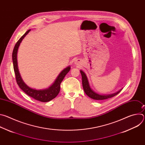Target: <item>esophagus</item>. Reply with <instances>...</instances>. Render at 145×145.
Wrapping results in <instances>:
<instances>
[{
    "instance_id": "obj_1",
    "label": "esophagus",
    "mask_w": 145,
    "mask_h": 145,
    "mask_svg": "<svg viewBox=\"0 0 145 145\" xmlns=\"http://www.w3.org/2000/svg\"><path fill=\"white\" fill-rule=\"evenodd\" d=\"M78 63V61H76V63H75V64H77V63Z\"/></svg>"
}]
</instances>
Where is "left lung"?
Masks as SVG:
<instances>
[{"label": "left lung", "instance_id": "obj_1", "mask_svg": "<svg viewBox=\"0 0 145 145\" xmlns=\"http://www.w3.org/2000/svg\"><path fill=\"white\" fill-rule=\"evenodd\" d=\"M80 73L81 74V77H82V87H83L84 91L85 92V93H86V95L89 96L90 98L93 99L94 100H105V99H107L108 98H111L112 97L114 96H115V95H118L122 89H120V90H119L118 91L113 93H111V94H100L98 93L97 92H96L95 91H93L92 88L90 86L89 82L88 79V77L86 75V74L85 73V72L80 70Z\"/></svg>", "mask_w": 145, "mask_h": 145}]
</instances>
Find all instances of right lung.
<instances>
[{"mask_svg":"<svg viewBox=\"0 0 145 145\" xmlns=\"http://www.w3.org/2000/svg\"><path fill=\"white\" fill-rule=\"evenodd\" d=\"M30 31L31 30H27L25 33V34L23 35V36H22V37L18 40L16 45H15V47L12 52V58L13 62L14 70L16 77V80L17 84L20 87V88L24 92H25L27 95L38 101L41 102H48L55 98L59 93L60 91V84L64 78L65 75L69 72L71 69V66L67 67L64 69L58 75L53 83L47 88L42 89H36L28 86L23 80L19 73L18 66L17 53L20 43L22 42V40Z\"/></svg>","mask_w":145,"mask_h":145,"instance_id":"1","label":"right lung"}]
</instances>
